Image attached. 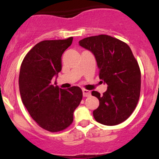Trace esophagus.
<instances>
[{
  "label": "esophagus",
  "instance_id": "obj_1",
  "mask_svg": "<svg viewBox=\"0 0 159 159\" xmlns=\"http://www.w3.org/2000/svg\"><path fill=\"white\" fill-rule=\"evenodd\" d=\"M82 91H83V96H84V97H89V96H91L90 91L85 90V89H84V90Z\"/></svg>",
  "mask_w": 159,
  "mask_h": 159
}]
</instances>
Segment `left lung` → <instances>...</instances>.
Returning <instances> with one entry per match:
<instances>
[{"instance_id": "left-lung-1", "label": "left lung", "mask_w": 159, "mask_h": 159, "mask_svg": "<svg viewBox=\"0 0 159 159\" xmlns=\"http://www.w3.org/2000/svg\"><path fill=\"white\" fill-rule=\"evenodd\" d=\"M79 45L94 54L99 78L107 85L102 95L92 92L99 100V106L93 111L95 120L106 125L123 123L135 109L140 93V67L130 47L104 34L84 38Z\"/></svg>"}]
</instances>
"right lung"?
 I'll return each mask as SVG.
<instances>
[{"instance_id": "1", "label": "right lung", "mask_w": 159, "mask_h": 159, "mask_svg": "<svg viewBox=\"0 0 159 159\" xmlns=\"http://www.w3.org/2000/svg\"><path fill=\"white\" fill-rule=\"evenodd\" d=\"M72 40L73 37L40 42L25 55L20 69L24 105L37 125L51 132H61L72 123L74 111L83 97L80 87L63 90L52 82L61 71L62 54Z\"/></svg>"}]
</instances>
